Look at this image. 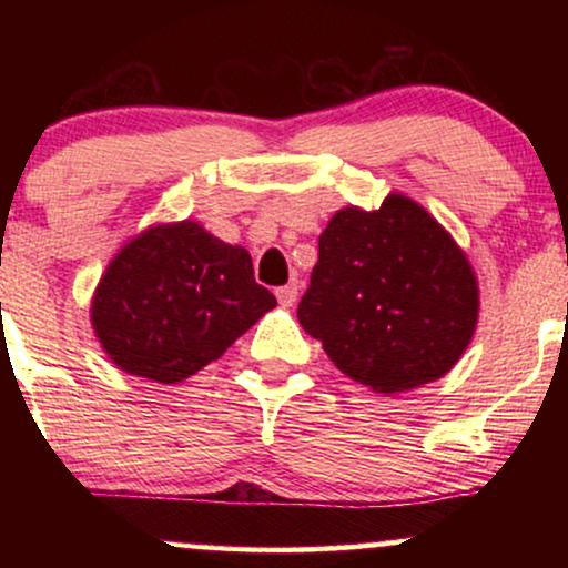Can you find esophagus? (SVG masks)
Masks as SVG:
<instances>
[{
	"label": "esophagus",
	"instance_id": "esophagus-1",
	"mask_svg": "<svg viewBox=\"0 0 568 568\" xmlns=\"http://www.w3.org/2000/svg\"><path fill=\"white\" fill-rule=\"evenodd\" d=\"M275 296H277L280 306H293V304H296V296H298V285L296 283L283 285V288L275 291Z\"/></svg>",
	"mask_w": 568,
	"mask_h": 568
}]
</instances>
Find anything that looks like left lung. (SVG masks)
Here are the masks:
<instances>
[{"instance_id":"obj_1","label":"left lung","mask_w":568,"mask_h":568,"mask_svg":"<svg viewBox=\"0 0 568 568\" xmlns=\"http://www.w3.org/2000/svg\"><path fill=\"white\" fill-rule=\"evenodd\" d=\"M478 310L467 253L419 202L393 192L376 211L331 216L298 323L342 374L395 395L456 366Z\"/></svg>"}]
</instances>
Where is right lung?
Here are the masks:
<instances>
[{
    "instance_id": "obj_1",
    "label": "right lung",
    "mask_w": 568,
    "mask_h": 568,
    "mask_svg": "<svg viewBox=\"0 0 568 568\" xmlns=\"http://www.w3.org/2000/svg\"><path fill=\"white\" fill-rule=\"evenodd\" d=\"M275 304L243 245L184 219L152 224L114 253L90 325L116 368L175 384L219 361Z\"/></svg>"
}]
</instances>
